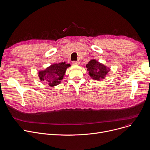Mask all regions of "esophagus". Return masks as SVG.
Returning a JSON list of instances; mask_svg holds the SVG:
<instances>
[{
  "instance_id": "1",
  "label": "esophagus",
  "mask_w": 150,
  "mask_h": 150,
  "mask_svg": "<svg viewBox=\"0 0 150 150\" xmlns=\"http://www.w3.org/2000/svg\"><path fill=\"white\" fill-rule=\"evenodd\" d=\"M72 63L73 65H78V64H79L80 62L79 61H74V62H73Z\"/></svg>"
}]
</instances>
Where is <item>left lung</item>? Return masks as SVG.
I'll list each match as a JSON object with an SVG mask.
<instances>
[{"label":"left lung","mask_w":150,"mask_h":150,"mask_svg":"<svg viewBox=\"0 0 150 150\" xmlns=\"http://www.w3.org/2000/svg\"><path fill=\"white\" fill-rule=\"evenodd\" d=\"M89 76L95 80H100L108 73L109 70L106 66L93 59L90 61L86 65Z\"/></svg>","instance_id":"obj_1"}]
</instances>
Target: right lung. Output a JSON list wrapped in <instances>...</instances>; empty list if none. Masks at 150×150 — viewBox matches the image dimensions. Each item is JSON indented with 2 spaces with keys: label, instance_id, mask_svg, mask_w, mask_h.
Returning <instances> with one entry per match:
<instances>
[{
  "label": "right lung",
  "instance_id": "add662e5",
  "mask_svg": "<svg viewBox=\"0 0 150 150\" xmlns=\"http://www.w3.org/2000/svg\"><path fill=\"white\" fill-rule=\"evenodd\" d=\"M69 66L70 64H66L65 62L53 64L44 71L39 72L40 79L51 86H56L60 83L67 68Z\"/></svg>",
  "mask_w": 150,
  "mask_h": 150
}]
</instances>
